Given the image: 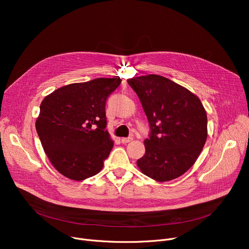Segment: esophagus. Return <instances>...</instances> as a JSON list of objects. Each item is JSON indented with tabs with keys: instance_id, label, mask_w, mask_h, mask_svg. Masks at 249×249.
Here are the masks:
<instances>
[{
	"instance_id": "1",
	"label": "esophagus",
	"mask_w": 249,
	"mask_h": 249,
	"mask_svg": "<svg viewBox=\"0 0 249 249\" xmlns=\"http://www.w3.org/2000/svg\"><path fill=\"white\" fill-rule=\"evenodd\" d=\"M133 140L132 137H124L121 139V142L122 143H128V142H131Z\"/></svg>"
}]
</instances>
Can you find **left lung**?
<instances>
[{"label": "left lung", "mask_w": 249, "mask_h": 249, "mask_svg": "<svg viewBox=\"0 0 249 249\" xmlns=\"http://www.w3.org/2000/svg\"><path fill=\"white\" fill-rule=\"evenodd\" d=\"M137 94L150 126L140 171L158 181L184 175L196 162L207 140V113L188 89L158 75L127 80Z\"/></svg>", "instance_id": "left-lung-1"}]
</instances>
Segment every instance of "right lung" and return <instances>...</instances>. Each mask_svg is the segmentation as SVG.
I'll return each mask as SVG.
<instances>
[{"label":"right lung","instance_id":"add662e5","mask_svg":"<svg viewBox=\"0 0 249 249\" xmlns=\"http://www.w3.org/2000/svg\"><path fill=\"white\" fill-rule=\"evenodd\" d=\"M120 84L119 76L71 84L41 102L36 131L48 160L62 176L84 180L101 172L114 145L106 130L105 106Z\"/></svg>","mask_w":249,"mask_h":249}]
</instances>
